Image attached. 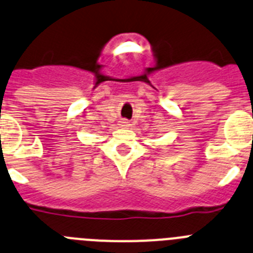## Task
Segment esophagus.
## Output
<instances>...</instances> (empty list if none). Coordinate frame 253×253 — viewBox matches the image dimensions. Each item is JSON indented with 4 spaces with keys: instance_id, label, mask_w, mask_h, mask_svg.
I'll use <instances>...</instances> for the list:
<instances>
[{
    "instance_id": "34e87169",
    "label": "esophagus",
    "mask_w": 253,
    "mask_h": 253,
    "mask_svg": "<svg viewBox=\"0 0 253 253\" xmlns=\"http://www.w3.org/2000/svg\"><path fill=\"white\" fill-rule=\"evenodd\" d=\"M121 126H122V127H128L129 125H128V122H127V121H122V122H121Z\"/></svg>"
}]
</instances>
